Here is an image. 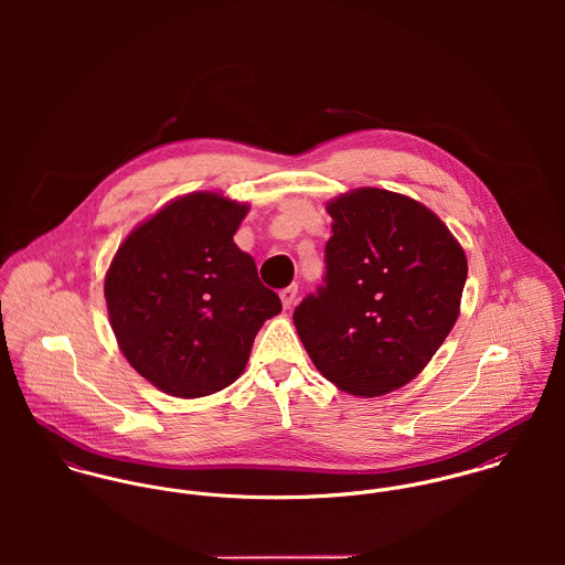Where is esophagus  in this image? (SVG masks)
I'll list each match as a JSON object with an SVG mask.
<instances>
[{
	"label": "esophagus",
	"mask_w": 565,
	"mask_h": 565,
	"mask_svg": "<svg viewBox=\"0 0 565 565\" xmlns=\"http://www.w3.org/2000/svg\"><path fill=\"white\" fill-rule=\"evenodd\" d=\"M296 298H298V285H289L287 289L280 291V300L285 309H291L296 305Z\"/></svg>",
	"instance_id": "esophagus-1"
}]
</instances>
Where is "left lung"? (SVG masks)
Masks as SVG:
<instances>
[{
    "label": "left lung",
    "instance_id": "8db88e82",
    "mask_svg": "<svg viewBox=\"0 0 565 565\" xmlns=\"http://www.w3.org/2000/svg\"><path fill=\"white\" fill-rule=\"evenodd\" d=\"M323 285L294 311L323 379L354 396H383L415 379L457 322L468 260L444 222L385 189L328 204Z\"/></svg>",
    "mask_w": 565,
    "mask_h": 565
}]
</instances>
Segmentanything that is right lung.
Wrapping results in <instances>:
<instances>
[{
  "instance_id": "add662e5",
  "label": "right lung",
  "mask_w": 565,
  "mask_h": 565,
  "mask_svg": "<svg viewBox=\"0 0 565 565\" xmlns=\"http://www.w3.org/2000/svg\"><path fill=\"white\" fill-rule=\"evenodd\" d=\"M245 204L184 195L119 245L104 282L128 363L164 394L200 398L239 379L256 332L282 311L233 242Z\"/></svg>"
}]
</instances>
